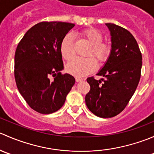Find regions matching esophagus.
Returning <instances> with one entry per match:
<instances>
[{
    "label": "esophagus",
    "mask_w": 154,
    "mask_h": 154,
    "mask_svg": "<svg viewBox=\"0 0 154 154\" xmlns=\"http://www.w3.org/2000/svg\"><path fill=\"white\" fill-rule=\"evenodd\" d=\"M75 80H76V82H77V83H78V82L82 81V80H83V79L80 78V77H76Z\"/></svg>",
    "instance_id": "1"
}]
</instances>
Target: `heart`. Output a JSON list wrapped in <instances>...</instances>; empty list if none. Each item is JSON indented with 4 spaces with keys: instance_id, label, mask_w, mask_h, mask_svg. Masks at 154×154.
<instances>
[{
    "instance_id": "1",
    "label": "heart",
    "mask_w": 154,
    "mask_h": 154,
    "mask_svg": "<svg viewBox=\"0 0 154 154\" xmlns=\"http://www.w3.org/2000/svg\"><path fill=\"white\" fill-rule=\"evenodd\" d=\"M80 36L91 45L87 57H94L99 63L106 61L111 52L109 43L103 42V35L97 29L88 28L80 32ZM60 51L63 58L67 61L72 60L75 55L73 37L70 34L63 38L60 45ZM97 67V63L92 57L86 59H74L68 63L66 70L69 74L77 77H83L91 74Z\"/></svg>"
}]
</instances>
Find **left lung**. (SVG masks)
<instances>
[{"label": "left lung", "instance_id": "left-lung-1", "mask_svg": "<svg viewBox=\"0 0 154 154\" xmlns=\"http://www.w3.org/2000/svg\"><path fill=\"white\" fill-rule=\"evenodd\" d=\"M106 25L111 35V52L97 74L106 79L88 77L90 91L85 98L88 109L104 119L114 117L125 109L139 84L142 66V54L133 35L116 24Z\"/></svg>", "mask_w": 154, "mask_h": 154}]
</instances>
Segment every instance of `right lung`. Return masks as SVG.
Segmentation results:
<instances>
[{
    "label": "right lung",
    "instance_id": "right-lung-1",
    "mask_svg": "<svg viewBox=\"0 0 154 154\" xmlns=\"http://www.w3.org/2000/svg\"><path fill=\"white\" fill-rule=\"evenodd\" d=\"M74 27L61 21L38 23L17 46L14 71L17 87L27 104L42 114L60 109L75 83L73 76L60 72L64 68L60 45Z\"/></svg>",
    "mask_w": 154,
    "mask_h": 154
}]
</instances>
